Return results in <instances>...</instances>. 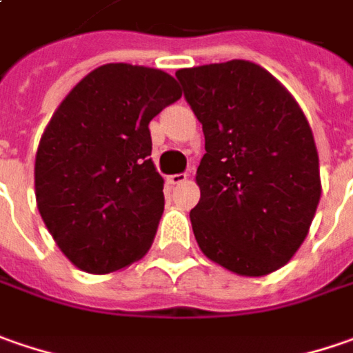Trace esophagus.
I'll list each match as a JSON object with an SVG mask.
<instances>
[{"mask_svg":"<svg viewBox=\"0 0 353 353\" xmlns=\"http://www.w3.org/2000/svg\"><path fill=\"white\" fill-rule=\"evenodd\" d=\"M188 179L185 174H174V176L168 177V183H172V185H177V183H183Z\"/></svg>","mask_w":353,"mask_h":353,"instance_id":"obj_1","label":"esophagus"}]
</instances>
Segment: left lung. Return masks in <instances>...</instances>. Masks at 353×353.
Masks as SVG:
<instances>
[{
  "mask_svg": "<svg viewBox=\"0 0 353 353\" xmlns=\"http://www.w3.org/2000/svg\"><path fill=\"white\" fill-rule=\"evenodd\" d=\"M203 126L199 203L190 217L203 253L245 276L286 265L320 201L314 136L296 100L270 72L227 61L176 72Z\"/></svg>",
  "mask_w": 353,
  "mask_h": 353,
  "instance_id": "8db88e82",
  "label": "left lung"
}]
</instances>
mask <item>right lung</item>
<instances>
[{"label": "right lung", "mask_w": 353, "mask_h": 353, "mask_svg": "<svg viewBox=\"0 0 353 353\" xmlns=\"http://www.w3.org/2000/svg\"><path fill=\"white\" fill-rule=\"evenodd\" d=\"M181 97L160 69L102 65L61 102L39 142L37 207L72 265L106 274L142 259L163 213L150 120Z\"/></svg>", "instance_id": "right-lung-1"}]
</instances>
